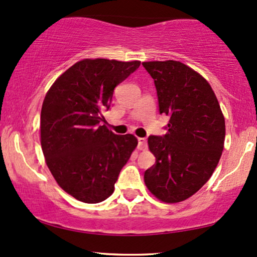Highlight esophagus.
<instances>
[{
	"label": "esophagus",
	"instance_id": "34e87169",
	"mask_svg": "<svg viewBox=\"0 0 257 257\" xmlns=\"http://www.w3.org/2000/svg\"><path fill=\"white\" fill-rule=\"evenodd\" d=\"M147 147V142L145 138H138V150H145Z\"/></svg>",
	"mask_w": 257,
	"mask_h": 257
}]
</instances>
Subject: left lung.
<instances>
[{"label":"left lung","instance_id":"obj_1","mask_svg":"<svg viewBox=\"0 0 257 257\" xmlns=\"http://www.w3.org/2000/svg\"><path fill=\"white\" fill-rule=\"evenodd\" d=\"M154 79L160 114L170 117L164 136H150L156 164L144 174L152 194L184 201L212 177L223 151L226 125L219 101L201 75L177 61L144 62Z\"/></svg>","mask_w":257,"mask_h":257}]
</instances>
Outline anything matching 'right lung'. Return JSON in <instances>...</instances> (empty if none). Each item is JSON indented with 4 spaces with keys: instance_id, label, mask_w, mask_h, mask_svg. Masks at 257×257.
<instances>
[{
    "instance_id": "right-lung-1",
    "label": "right lung",
    "mask_w": 257,
    "mask_h": 257,
    "mask_svg": "<svg viewBox=\"0 0 257 257\" xmlns=\"http://www.w3.org/2000/svg\"><path fill=\"white\" fill-rule=\"evenodd\" d=\"M139 65V61L83 59L62 73L44 98L41 145L45 161L61 188L79 201L107 199L138 145L133 135H114L101 121L114 87Z\"/></svg>"
}]
</instances>
